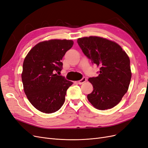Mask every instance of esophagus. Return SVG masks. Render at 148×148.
<instances>
[{
  "label": "esophagus",
  "mask_w": 148,
  "mask_h": 148,
  "mask_svg": "<svg viewBox=\"0 0 148 148\" xmlns=\"http://www.w3.org/2000/svg\"><path fill=\"white\" fill-rule=\"evenodd\" d=\"M86 81V77H83L82 79L81 80H79L78 82H77V83L79 84H80V85H81V84H84V82H85Z\"/></svg>",
  "instance_id": "1"
}]
</instances>
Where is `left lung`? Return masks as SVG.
<instances>
[{
	"label": "left lung",
	"mask_w": 148,
	"mask_h": 148,
	"mask_svg": "<svg viewBox=\"0 0 148 148\" xmlns=\"http://www.w3.org/2000/svg\"><path fill=\"white\" fill-rule=\"evenodd\" d=\"M77 43L85 56L100 69L97 77L88 79L93 91L87 96L88 100L99 110L114 107L127 92L130 82L128 56L117 43L101 37L79 38Z\"/></svg>",
	"instance_id": "obj_1"
}]
</instances>
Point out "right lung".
<instances>
[{
  "label": "right lung",
  "mask_w": 148,
  "mask_h": 148,
  "mask_svg": "<svg viewBox=\"0 0 148 148\" xmlns=\"http://www.w3.org/2000/svg\"><path fill=\"white\" fill-rule=\"evenodd\" d=\"M73 44L67 40L42 41L24 59L21 75L24 90L32 106L41 112L54 113L63 105L66 91L73 83L56 73L62 71V60Z\"/></svg>",
  "instance_id": "add662e5"
}]
</instances>
